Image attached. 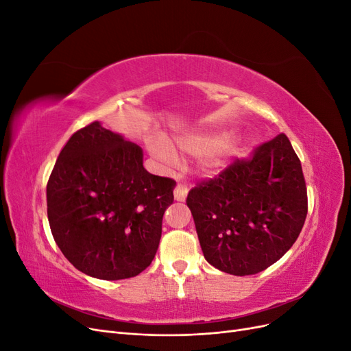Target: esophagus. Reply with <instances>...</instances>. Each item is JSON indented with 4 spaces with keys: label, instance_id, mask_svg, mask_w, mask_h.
<instances>
[{
    "label": "esophagus",
    "instance_id": "34e87169",
    "mask_svg": "<svg viewBox=\"0 0 351 351\" xmlns=\"http://www.w3.org/2000/svg\"><path fill=\"white\" fill-rule=\"evenodd\" d=\"M187 192H189L187 186L183 184V183H178L176 186V189H174V192H173L174 193V199L178 200V202H183L186 199V196H187Z\"/></svg>",
    "mask_w": 351,
    "mask_h": 351
}]
</instances>
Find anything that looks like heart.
Instances as JSON below:
<instances>
[{"instance_id": "heart-1", "label": "heart", "mask_w": 351, "mask_h": 351, "mask_svg": "<svg viewBox=\"0 0 351 351\" xmlns=\"http://www.w3.org/2000/svg\"><path fill=\"white\" fill-rule=\"evenodd\" d=\"M228 141H230V132L219 130V132H210V133H202V134H189L182 137V139L178 141V143L183 151L192 155L202 156V155H210V154L222 151L223 147L227 146ZM151 151L159 161H162L168 165H174L178 161L177 154L173 149V146L167 143L165 141H154L151 143ZM234 151L236 147L231 146V147H226L224 152H234ZM221 164H222L221 159H214V161L209 162V167L217 168Z\"/></svg>"}]
</instances>
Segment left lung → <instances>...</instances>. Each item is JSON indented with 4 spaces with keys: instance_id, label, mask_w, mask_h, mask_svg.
<instances>
[{
    "instance_id": "8db88e82",
    "label": "left lung",
    "mask_w": 351,
    "mask_h": 351,
    "mask_svg": "<svg viewBox=\"0 0 351 351\" xmlns=\"http://www.w3.org/2000/svg\"><path fill=\"white\" fill-rule=\"evenodd\" d=\"M205 259L231 275L271 267L299 237L307 215V190L299 156L284 133L236 158L190 190Z\"/></svg>"
}]
</instances>
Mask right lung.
I'll use <instances>...</instances> for the list:
<instances>
[{"mask_svg":"<svg viewBox=\"0 0 351 351\" xmlns=\"http://www.w3.org/2000/svg\"><path fill=\"white\" fill-rule=\"evenodd\" d=\"M174 186L146 171L141 146L93 121L70 137L49 176L52 237L83 274L136 277L155 258Z\"/></svg>","mask_w":351,"mask_h":351,"instance_id":"add662e5","label":"right lung"}]
</instances>
